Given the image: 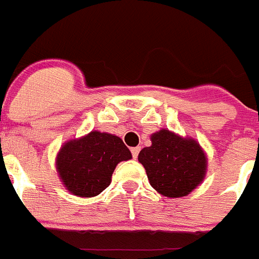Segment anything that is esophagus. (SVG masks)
<instances>
[{
    "mask_svg": "<svg viewBox=\"0 0 259 259\" xmlns=\"http://www.w3.org/2000/svg\"><path fill=\"white\" fill-rule=\"evenodd\" d=\"M139 152H140V146H135V148H132L131 149V153H132V157L136 159L137 155H139Z\"/></svg>",
    "mask_w": 259,
    "mask_h": 259,
    "instance_id": "obj_1",
    "label": "esophagus"
}]
</instances>
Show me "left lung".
<instances>
[{
  "mask_svg": "<svg viewBox=\"0 0 259 259\" xmlns=\"http://www.w3.org/2000/svg\"><path fill=\"white\" fill-rule=\"evenodd\" d=\"M150 140L152 145L139 153V162L158 193L170 198L184 197L202 183L207 158L194 139L161 130Z\"/></svg>",
  "mask_w": 259,
  "mask_h": 259,
  "instance_id": "left-lung-1",
  "label": "left lung"
}]
</instances>
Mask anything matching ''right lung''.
<instances>
[{
	"label": "right lung",
	"mask_w": 259,
	"mask_h": 259,
	"mask_svg": "<svg viewBox=\"0 0 259 259\" xmlns=\"http://www.w3.org/2000/svg\"><path fill=\"white\" fill-rule=\"evenodd\" d=\"M131 158L120 137L92 131L63 144L56 164L67 191L79 197H95L110 185L116 164Z\"/></svg>",
	"instance_id": "obj_1"
}]
</instances>
